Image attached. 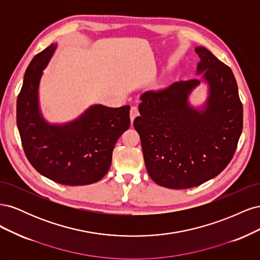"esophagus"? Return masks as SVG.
Returning <instances> with one entry per match:
<instances>
[{
    "mask_svg": "<svg viewBox=\"0 0 260 260\" xmlns=\"http://www.w3.org/2000/svg\"><path fill=\"white\" fill-rule=\"evenodd\" d=\"M139 115V109L137 106H132L130 109V119L131 121L135 120V118Z\"/></svg>",
    "mask_w": 260,
    "mask_h": 260,
    "instance_id": "esophagus-1",
    "label": "esophagus"
}]
</instances>
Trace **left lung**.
<instances>
[{"mask_svg": "<svg viewBox=\"0 0 260 260\" xmlns=\"http://www.w3.org/2000/svg\"><path fill=\"white\" fill-rule=\"evenodd\" d=\"M198 73L209 83L206 109L199 112L187 96L200 79L177 81L141 96L138 131L149 177L168 188H190L221 172L237 151L243 106L229 66L205 48H196Z\"/></svg>", "mask_w": 260, "mask_h": 260, "instance_id": "8db88e82", "label": "left lung"}]
</instances>
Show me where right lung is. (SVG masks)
Segmentation results:
<instances>
[{
	"instance_id": "add662e5",
	"label": "right lung",
	"mask_w": 260,
	"mask_h": 260,
	"mask_svg": "<svg viewBox=\"0 0 260 260\" xmlns=\"http://www.w3.org/2000/svg\"><path fill=\"white\" fill-rule=\"evenodd\" d=\"M55 48L51 44L37 54L23 77L16 108L22 148L32 167L54 182L91 184L111 167L117 140L130 127V106L95 105L73 122L46 123L39 113L38 88Z\"/></svg>"
}]
</instances>
